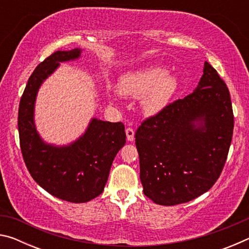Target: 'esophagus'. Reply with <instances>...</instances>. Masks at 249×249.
Wrapping results in <instances>:
<instances>
[{
    "label": "esophagus",
    "mask_w": 249,
    "mask_h": 249,
    "mask_svg": "<svg viewBox=\"0 0 249 249\" xmlns=\"http://www.w3.org/2000/svg\"><path fill=\"white\" fill-rule=\"evenodd\" d=\"M125 132H126V137H127V141L133 142L135 140V133H134L133 128H130V127L126 128Z\"/></svg>",
    "instance_id": "esophagus-1"
}]
</instances>
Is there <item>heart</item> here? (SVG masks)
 I'll return each instance as SVG.
<instances>
[{
    "label": "heart",
    "instance_id": "1",
    "mask_svg": "<svg viewBox=\"0 0 249 249\" xmlns=\"http://www.w3.org/2000/svg\"><path fill=\"white\" fill-rule=\"evenodd\" d=\"M178 88V77L160 66L128 71L121 75L117 83V91L121 95L142 98L141 107L146 115H155L165 108Z\"/></svg>",
    "mask_w": 249,
    "mask_h": 249
}]
</instances>
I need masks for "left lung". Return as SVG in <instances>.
Instances as JSON below:
<instances>
[{
    "instance_id": "left-lung-1",
    "label": "left lung",
    "mask_w": 249,
    "mask_h": 249,
    "mask_svg": "<svg viewBox=\"0 0 249 249\" xmlns=\"http://www.w3.org/2000/svg\"><path fill=\"white\" fill-rule=\"evenodd\" d=\"M233 128L230 91L205 61L195 91L136 130L145 196L160 205H176L209 191L225 165Z\"/></svg>"
}]
</instances>
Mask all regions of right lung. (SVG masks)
Returning a JSON list of instances; mask_svg holds the SVG:
<instances>
[{
	"instance_id": "add662e5",
	"label": "right lung",
	"mask_w": 249,
	"mask_h": 249,
	"mask_svg": "<svg viewBox=\"0 0 249 249\" xmlns=\"http://www.w3.org/2000/svg\"><path fill=\"white\" fill-rule=\"evenodd\" d=\"M82 49L58 50L37 66L19 102L20 150L29 174L44 190L58 199L84 203L103 192L116 154L125 145L123 123L91 119L84 133L68 145L45 142L35 124V103L39 88L60 62L74 61Z\"/></svg>"
}]
</instances>
